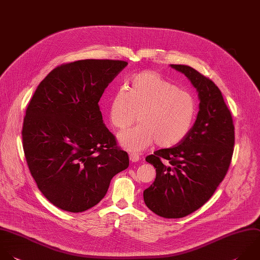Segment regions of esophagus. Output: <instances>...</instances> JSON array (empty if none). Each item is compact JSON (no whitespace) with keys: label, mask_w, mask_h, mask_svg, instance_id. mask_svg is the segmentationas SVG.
<instances>
[{"label":"esophagus","mask_w":260,"mask_h":260,"mask_svg":"<svg viewBox=\"0 0 260 260\" xmlns=\"http://www.w3.org/2000/svg\"><path fill=\"white\" fill-rule=\"evenodd\" d=\"M129 159L132 161V162H136L139 160V155L137 153H130L129 154Z\"/></svg>","instance_id":"1"}]
</instances>
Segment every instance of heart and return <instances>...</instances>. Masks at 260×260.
I'll list each match as a JSON object with an SVG mask.
<instances>
[{
  "mask_svg": "<svg viewBox=\"0 0 260 260\" xmlns=\"http://www.w3.org/2000/svg\"><path fill=\"white\" fill-rule=\"evenodd\" d=\"M194 96L151 71L134 75L129 91L119 88L109 110L114 127L125 129L139 118V125L119 134L120 145L129 151L145 149L155 140L160 147L181 142L195 121Z\"/></svg>",
  "mask_w": 260,
  "mask_h": 260,
  "instance_id": "b5f03b06",
  "label": "heart"
}]
</instances>
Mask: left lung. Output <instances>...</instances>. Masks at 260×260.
<instances>
[{"mask_svg":"<svg viewBox=\"0 0 260 260\" xmlns=\"http://www.w3.org/2000/svg\"><path fill=\"white\" fill-rule=\"evenodd\" d=\"M170 66L184 74L196 89L199 112L180 144L146 156L156 177L144 190L143 199L155 214L180 218L201 207L223 180L234 151L235 131L218 87L190 66Z\"/></svg>","mask_w":260,"mask_h":260,"instance_id":"obj_1","label":"left lung"}]
</instances>
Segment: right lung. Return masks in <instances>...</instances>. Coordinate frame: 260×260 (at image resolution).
<instances>
[{
	"label": "right lung",
	"mask_w": 260,
	"mask_h": 260,
	"mask_svg": "<svg viewBox=\"0 0 260 260\" xmlns=\"http://www.w3.org/2000/svg\"><path fill=\"white\" fill-rule=\"evenodd\" d=\"M127 65L88 59L59 66L27 107L22 140L29 171L45 197L63 210L81 212L96 205L112 178L129 166L99 106Z\"/></svg>",
	"instance_id": "add662e5"
}]
</instances>
